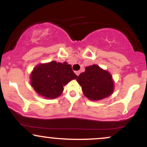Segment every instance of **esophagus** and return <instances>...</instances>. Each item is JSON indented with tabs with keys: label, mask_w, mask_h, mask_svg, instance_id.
<instances>
[{
	"label": "esophagus",
	"mask_w": 147,
	"mask_h": 147,
	"mask_svg": "<svg viewBox=\"0 0 147 147\" xmlns=\"http://www.w3.org/2000/svg\"><path fill=\"white\" fill-rule=\"evenodd\" d=\"M75 74H76V75H77V76H79V74H80V71H76V72H75Z\"/></svg>",
	"instance_id": "34e87169"
}]
</instances>
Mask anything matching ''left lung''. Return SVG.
<instances>
[{
	"instance_id": "obj_1",
	"label": "left lung",
	"mask_w": 147,
	"mask_h": 147,
	"mask_svg": "<svg viewBox=\"0 0 147 147\" xmlns=\"http://www.w3.org/2000/svg\"><path fill=\"white\" fill-rule=\"evenodd\" d=\"M84 95L90 100H100L111 95L113 91V82L111 74L98 65L86 68L77 79Z\"/></svg>"
}]
</instances>
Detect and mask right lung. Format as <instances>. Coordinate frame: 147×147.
Masks as SVG:
<instances>
[{
    "label": "right lung",
    "instance_id": "add662e5",
    "mask_svg": "<svg viewBox=\"0 0 147 147\" xmlns=\"http://www.w3.org/2000/svg\"><path fill=\"white\" fill-rule=\"evenodd\" d=\"M77 77L71 65L51 61L34 68L31 74V85L38 95L54 99L61 95L63 86Z\"/></svg>",
    "mask_w": 147,
    "mask_h": 147
}]
</instances>
